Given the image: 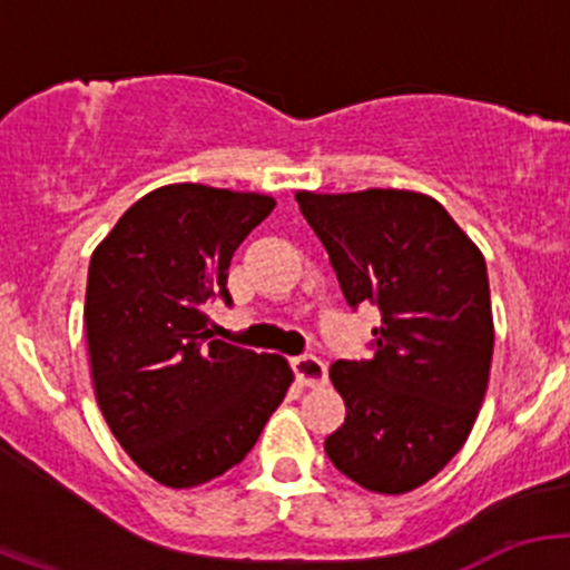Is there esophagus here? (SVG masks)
Returning a JSON list of instances; mask_svg holds the SVG:
<instances>
[{"mask_svg": "<svg viewBox=\"0 0 570 570\" xmlns=\"http://www.w3.org/2000/svg\"><path fill=\"white\" fill-rule=\"evenodd\" d=\"M292 370H295V377L301 386L314 389L327 381V366L320 358H314V355H297V358H292Z\"/></svg>", "mask_w": 570, "mask_h": 570, "instance_id": "esophagus-1", "label": "esophagus"}]
</instances>
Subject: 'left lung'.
Returning <instances> with one entry per match:
<instances>
[{"label":"left lung","mask_w":570,"mask_h":570,"mask_svg":"<svg viewBox=\"0 0 570 570\" xmlns=\"http://www.w3.org/2000/svg\"><path fill=\"white\" fill-rule=\"evenodd\" d=\"M350 306L381 308L375 355L336 361L347 416L325 439L331 463L372 493L433 480L469 439L488 389V269L435 198L413 189L295 195Z\"/></svg>","instance_id":"obj_1"}]
</instances>
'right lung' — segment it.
I'll return each mask as SVG.
<instances>
[{
  "instance_id": "obj_1",
  "label": "right lung",
  "mask_w": 570,
  "mask_h": 570,
  "mask_svg": "<svg viewBox=\"0 0 570 570\" xmlns=\"http://www.w3.org/2000/svg\"><path fill=\"white\" fill-rule=\"evenodd\" d=\"M275 209L258 193L168 184L120 215L90 256V377L109 430L151 480L195 488L243 463L292 386L281 355L212 338L228 264Z\"/></svg>"
}]
</instances>
